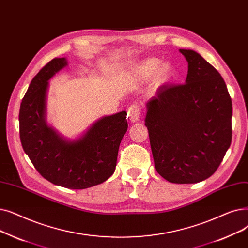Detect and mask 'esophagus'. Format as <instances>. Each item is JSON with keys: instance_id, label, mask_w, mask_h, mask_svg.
<instances>
[{"instance_id": "obj_1", "label": "esophagus", "mask_w": 248, "mask_h": 248, "mask_svg": "<svg viewBox=\"0 0 248 248\" xmlns=\"http://www.w3.org/2000/svg\"><path fill=\"white\" fill-rule=\"evenodd\" d=\"M141 110L136 105H132L130 108L128 109V119L130 122L134 123L140 119Z\"/></svg>"}]
</instances>
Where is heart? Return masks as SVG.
Returning <instances> with one entry per match:
<instances>
[{"label":"heart","instance_id":"heart-1","mask_svg":"<svg viewBox=\"0 0 248 248\" xmlns=\"http://www.w3.org/2000/svg\"><path fill=\"white\" fill-rule=\"evenodd\" d=\"M137 75L140 78H151L153 88H159L170 82L174 75V68L170 62H164L159 63L156 58H148L137 66Z\"/></svg>","mask_w":248,"mask_h":248}]
</instances>
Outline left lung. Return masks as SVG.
Masks as SVG:
<instances>
[{"label":"left lung","mask_w":248,"mask_h":248,"mask_svg":"<svg viewBox=\"0 0 248 248\" xmlns=\"http://www.w3.org/2000/svg\"><path fill=\"white\" fill-rule=\"evenodd\" d=\"M183 85H163L146 104L145 126L156 171L170 183L213 174L232 139V101L218 70L191 49Z\"/></svg>","instance_id":"obj_1"}]
</instances>
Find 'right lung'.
I'll return each instance as SVG.
<instances>
[{"label":"right lung","instance_id":"right-lung-1","mask_svg":"<svg viewBox=\"0 0 248 248\" xmlns=\"http://www.w3.org/2000/svg\"><path fill=\"white\" fill-rule=\"evenodd\" d=\"M67 65L53 58L34 77L19 113L22 147L48 182L74 190L100 185L114 173L118 150L127 131L126 112L105 116L77 140L62 137L45 120L48 80Z\"/></svg>","mask_w":248,"mask_h":248}]
</instances>
